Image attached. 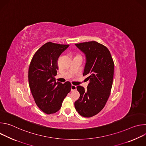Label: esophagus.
Here are the masks:
<instances>
[{
  "instance_id": "obj_1",
  "label": "esophagus",
  "mask_w": 146,
  "mask_h": 146,
  "mask_svg": "<svg viewBox=\"0 0 146 146\" xmlns=\"http://www.w3.org/2000/svg\"><path fill=\"white\" fill-rule=\"evenodd\" d=\"M76 89H77V87L76 86H74V85L72 86V87H71V91H75V90H76Z\"/></svg>"
}]
</instances>
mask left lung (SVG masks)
Instances as JSON below:
<instances>
[{
    "instance_id": "obj_1",
    "label": "left lung",
    "mask_w": 146,
    "mask_h": 146,
    "mask_svg": "<svg viewBox=\"0 0 146 146\" xmlns=\"http://www.w3.org/2000/svg\"><path fill=\"white\" fill-rule=\"evenodd\" d=\"M86 56L83 76L90 82L87 90L78 86L80 96L74 103L75 109L81 116L91 117L105 107L113 85L114 64L110 52L104 45L95 41L76 44Z\"/></svg>"
}]
</instances>
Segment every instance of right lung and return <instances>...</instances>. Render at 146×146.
Here are the masks:
<instances>
[{
  "label": "right lung",
  "mask_w": 146,
  "mask_h": 146,
  "mask_svg": "<svg viewBox=\"0 0 146 146\" xmlns=\"http://www.w3.org/2000/svg\"><path fill=\"white\" fill-rule=\"evenodd\" d=\"M69 44L48 42L34 54L29 68V87L35 102L44 113L51 114L57 112L62 102L71 90L69 81L62 84L55 81L58 70V59Z\"/></svg>",
  "instance_id": "obj_1"
}]
</instances>
